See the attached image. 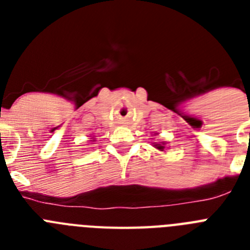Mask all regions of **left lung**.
Instances as JSON below:
<instances>
[{
    "instance_id": "1",
    "label": "left lung",
    "mask_w": 250,
    "mask_h": 250,
    "mask_svg": "<svg viewBox=\"0 0 250 250\" xmlns=\"http://www.w3.org/2000/svg\"><path fill=\"white\" fill-rule=\"evenodd\" d=\"M155 147H156V149H159V150L164 149V146H163V145H160V144H155Z\"/></svg>"
}]
</instances>
